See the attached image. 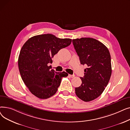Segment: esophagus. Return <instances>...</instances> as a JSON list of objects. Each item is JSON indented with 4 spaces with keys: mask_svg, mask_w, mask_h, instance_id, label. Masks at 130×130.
I'll return each mask as SVG.
<instances>
[{
    "mask_svg": "<svg viewBox=\"0 0 130 130\" xmlns=\"http://www.w3.org/2000/svg\"><path fill=\"white\" fill-rule=\"evenodd\" d=\"M69 77H71V78H73V77H74L75 76V75H69Z\"/></svg>",
    "mask_w": 130,
    "mask_h": 130,
    "instance_id": "34e87169",
    "label": "esophagus"
}]
</instances>
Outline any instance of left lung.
<instances>
[{
  "label": "left lung",
  "instance_id": "obj_1",
  "mask_svg": "<svg viewBox=\"0 0 130 130\" xmlns=\"http://www.w3.org/2000/svg\"><path fill=\"white\" fill-rule=\"evenodd\" d=\"M81 64H86L82 84L75 88L77 96L85 102L98 98L103 92L112 74L111 55L107 48L92 38L73 39Z\"/></svg>",
  "mask_w": 130,
  "mask_h": 130
}]
</instances>
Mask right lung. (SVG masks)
I'll use <instances>...</instances> for the list:
<instances>
[{"instance_id":"add662e5","label":"right lung","mask_w":130,"mask_h":130,"mask_svg":"<svg viewBox=\"0 0 130 130\" xmlns=\"http://www.w3.org/2000/svg\"><path fill=\"white\" fill-rule=\"evenodd\" d=\"M70 38L61 39L51 34L33 36L23 46L18 57L19 72L30 92L40 99H46L55 94L65 72L51 69L52 58L58 51L69 46Z\"/></svg>"}]
</instances>
